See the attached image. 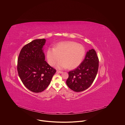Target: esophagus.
<instances>
[{
    "label": "esophagus",
    "instance_id": "obj_1",
    "mask_svg": "<svg viewBox=\"0 0 125 125\" xmlns=\"http://www.w3.org/2000/svg\"><path fill=\"white\" fill-rule=\"evenodd\" d=\"M57 73H62L63 72L62 71H59V70H57Z\"/></svg>",
    "mask_w": 125,
    "mask_h": 125
}]
</instances>
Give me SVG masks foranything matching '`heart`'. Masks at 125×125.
<instances>
[{
	"instance_id": "heart-1",
	"label": "heart",
	"mask_w": 125,
	"mask_h": 125,
	"mask_svg": "<svg viewBox=\"0 0 125 125\" xmlns=\"http://www.w3.org/2000/svg\"><path fill=\"white\" fill-rule=\"evenodd\" d=\"M85 54L83 46L75 42L68 41L61 42L54 48H49L47 52L48 62L53 66L60 59H62L57 64L59 69H73L81 63Z\"/></svg>"
}]
</instances>
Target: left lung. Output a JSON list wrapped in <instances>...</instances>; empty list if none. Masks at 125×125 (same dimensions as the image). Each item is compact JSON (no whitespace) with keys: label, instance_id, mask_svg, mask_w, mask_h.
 <instances>
[{"label":"left lung","instance_id":"obj_1","mask_svg":"<svg viewBox=\"0 0 125 125\" xmlns=\"http://www.w3.org/2000/svg\"><path fill=\"white\" fill-rule=\"evenodd\" d=\"M99 68V59L93 49L87 52L84 60L75 69L68 72L66 84L72 90L81 92L93 83Z\"/></svg>","mask_w":125,"mask_h":125}]
</instances>
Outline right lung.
Segmentation results:
<instances>
[{"label": "right lung", "instance_id": "right-lung-1", "mask_svg": "<svg viewBox=\"0 0 125 125\" xmlns=\"http://www.w3.org/2000/svg\"><path fill=\"white\" fill-rule=\"evenodd\" d=\"M45 39H37L24 46L18 59L19 76L24 86L30 91L38 93L50 84L56 69L45 60L42 50Z\"/></svg>", "mask_w": 125, "mask_h": 125}]
</instances>
